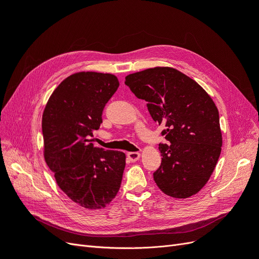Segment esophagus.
Instances as JSON below:
<instances>
[{
	"label": "esophagus",
	"instance_id": "34e87169",
	"mask_svg": "<svg viewBox=\"0 0 259 259\" xmlns=\"http://www.w3.org/2000/svg\"><path fill=\"white\" fill-rule=\"evenodd\" d=\"M127 158L132 161V162H136L139 160L140 158V153L139 152H128L127 153Z\"/></svg>",
	"mask_w": 259,
	"mask_h": 259
}]
</instances>
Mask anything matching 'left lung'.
<instances>
[{
  "mask_svg": "<svg viewBox=\"0 0 259 259\" xmlns=\"http://www.w3.org/2000/svg\"><path fill=\"white\" fill-rule=\"evenodd\" d=\"M125 84L147 101L154 122L170 143L159 145L162 163L153 173L161 191L176 199L197 194L213 174L222 152L218 109L208 94L183 72L155 67L125 76Z\"/></svg>",
  "mask_w": 259,
  "mask_h": 259,
  "instance_id": "left-lung-1",
  "label": "left lung"
}]
</instances>
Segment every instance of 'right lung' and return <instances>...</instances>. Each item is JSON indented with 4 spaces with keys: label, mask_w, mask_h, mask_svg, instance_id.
<instances>
[{
    "label": "right lung",
    "mask_w": 259,
    "mask_h": 259,
    "mask_svg": "<svg viewBox=\"0 0 259 259\" xmlns=\"http://www.w3.org/2000/svg\"><path fill=\"white\" fill-rule=\"evenodd\" d=\"M119 85L110 73H73L53 92L43 112L45 162L60 189L84 208L106 207L121 186L125 153L105 151L90 139Z\"/></svg>",
    "instance_id": "1"
}]
</instances>
